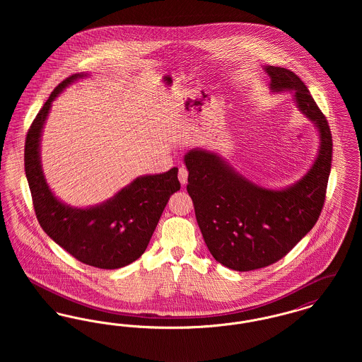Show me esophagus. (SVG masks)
<instances>
[{
    "instance_id": "1",
    "label": "esophagus",
    "mask_w": 362,
    "mask_h": 362,
    "mask_svg": "<svg viewBox=\"0 0 362 362\" xmlns=\"http://www.w3.org/2000/svg\"><path fill=\"white\" fill-rule=\"evenodd\" d=\"M179 180H180V183L185 186L186 183H187V177H189V171H187V168L186 167H180L179 168Z\"/></svg>"
}]
</instances>
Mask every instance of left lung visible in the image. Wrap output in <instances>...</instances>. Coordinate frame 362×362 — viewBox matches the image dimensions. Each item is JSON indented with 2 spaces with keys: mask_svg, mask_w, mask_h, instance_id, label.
Wrapping results in <instances>:
<instances>
[{
  "mask_svg": "<svg viewBox=\"0 0 362 362\" xmlns=\"http://www.w3.org/2000/svg\"><path fill=\"white\" fill-rule=\"evenodd\" d=\"M273 92L294 90L300 111L319 130L320 149L310 171L284 189L259 187L205 149L185 156L187 191L210 254L236 272L270 266L301 240L322 213L332 160L327 119L293 71L264 66Z\"/></svg>",
  "mask_w": 362,
  "mask_h": 362,
  "instance_id": "obj_1",
  "label": "left lung"
}]
</instances>
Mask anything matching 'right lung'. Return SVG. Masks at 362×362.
Returning <instances> with one entry per match:
<instances>
[{
  "label": "right lung",
  "mask_w": 362,
  "mask_h": 362,
  "mask_svg": "<svg viewBox=\"0 0 362 362\" xmlns=\"http://www.w3.org/2000/svg\"><path fill=\"white\" fill-rule=\"evenodd\" d=\"M73 74L57 86L31 123L24 146V167L35 214L42 229L71 257L98 269H119L146 250L170 197L180 183L177 168L139 176L98 206L77 209L57 199L40 165L39 142L54 99L77 78Z\"/></svg>",
  "instance_id": "right-lung-1"
}]
</instances>
